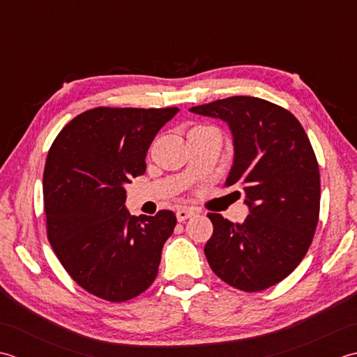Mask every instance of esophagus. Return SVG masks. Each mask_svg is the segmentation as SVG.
<instances>
[{
	"label": "esophagus",
	"mask_w": 357,
	"mask_h": 357,
	"mask_svg": "<svg viewBox=\"0 0 357 357\" xmlns=\"http://www.w3.org/2000/svg\"><path fill=\"white\" fill-rule=\"evenodd\" d=\"M195 213L192 209H189V208H181V209H178L177 211V220L178 222H185V220H188L189 217H192Z\"/></svg>",
	"instance_id": "1"
}]
</instances>
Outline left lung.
Masks as SVG:
<instances>
[{
    "label": "left lung",
    "mask_w": 357,
    "mask_h": 357,
    "mask_svg": "<svg viewBox=\"0 0 357 357\" xmlns=\"http://www.w3.org/2000/svg\"><path fill=\"white\" fill-rule=\"evenodd\" d=\"M189 111L228 123L234 163L225 185L242 188L250 208L243 223L208 214V264L231 287L264 291L293 273L312 242L321 208L314 151L299 120L266 100L238 96Z\"/></svg>",
    "instance_id": "obj_1"
}]
</instances>
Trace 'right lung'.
Returning <instances> with one entry per match:
<instances>
[{"instance_id": "obj_1", "label": "right lung", "mask_w": 357, "mask_h": 357, "mask_svg": "<svg viewBox=\"0 0 357 357\" xmlns=\"http://www.w3.org/2000/svg\"><path fill=\"white\" fill-rule=\"evenodd\" d=\"M178 107H93L70 120L49 149L43 195L47 238L87 293L125 302L155 280L177 219L130 215L125 185L146 171V152Z\"/></svg>"}]
</instances>
